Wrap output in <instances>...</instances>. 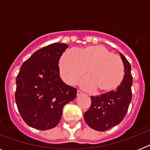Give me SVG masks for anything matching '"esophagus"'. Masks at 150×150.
<instances>
[{
	"label": "esophagus",
	"instance_id": "1",
	"mask_svg": "<svg viewBox=\"0 0 150 150\" xmlns=\"http://www.w3.org/2000/svg\"><path fill=\"white\" fill-rule=\"evenodd\" d=\"M82 95H83V92L81 91H79V90H77V91H76V95L77 96H80Z\"/></svg>",
	"mask_w": 150,
	"mask_h": 150
}]
</instances>
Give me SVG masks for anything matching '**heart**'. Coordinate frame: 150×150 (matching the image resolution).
<instances>
[{
  "label": "heart",
  "mask_w": 150,
  "mask_h": 150,
  "mask_svg": "<svg viewBox=\"0 0 150 150\" xmlns=\"http://www.w3.org/2000/svg\"><path fill=\"white\" fill-rule=\"evenodd\" d=\"M88 77L81 82L83 88H97L102 93L115 91L125 76L124 64L119 55L103 45L85 46L78 51L64 52L59 61V71L63 80L74 85L86 72Z\"/></svg>",
  "instance_id": "heart-1"
}]
</instances>
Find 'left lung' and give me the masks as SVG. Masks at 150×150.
Masks as SVG:
<instances>
[{
  "label": "left lung",
  "instance_id": "left-lung-1",
  "mask_svg": "<svg viewBox=\"0 0 150 150\" xmlns=\"http://www.w3.org/2000/svg\"><path fill=\"white\" fill-rule=\"evenodd\" d=\"M120 55L125 67V76L122 84L116 91L100 96H91V107L83 114L88 126L98 132H104L120 124L132 101L131 64L122 54Z\"/></svg>",
  "mask_w": 150,
  "mask_h": 150
}]
</instances>
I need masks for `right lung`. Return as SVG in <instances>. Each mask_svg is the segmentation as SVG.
I'll use <instances>...</instances> for the list:
<instances>
[{
    "mask_svg": "<svg viewBox=\"0 0 150 150\" xmlns=\"http://www.w3.org/2000/svg\"><path fill=\"white\" fill-rule=\"evenodd\" d=\"M68 47L55 43L36 51L22 64L16 77L15 98L25 122L49 130L59 124L64 106L76 97V89L59 76V59Z\"/></svg>",
    "mask_w": 150,
    "mask_h": 150,
    "instance_id": "right-lung-1",
    "label": "right lung"
}]
</instances>
